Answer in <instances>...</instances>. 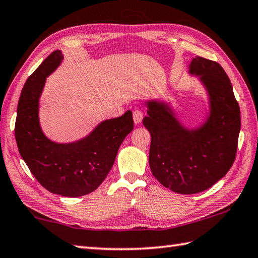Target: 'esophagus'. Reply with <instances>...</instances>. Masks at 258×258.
I'll list each match as a JSON object with an SVG mask.
<instances>
[{
  "label": "esophagus",
  "instance_id": "34e87169",
  "mask_svg": "<svg viewBox=\"0 0 258 258\" xmlns=\"http://www.w3.org/2000/svg\"><path fill=\"white\" fill-rule=\"evenodd\" d=\"M143 118H144V112L141 111V110H135L134 111V121L136 124L140 123L141 121H143Z\"/></svg>",
  "mask_w": 258,
  "mask_h": 258
}]
</instances>
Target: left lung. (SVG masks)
I'll use <instances>...</instances> for the list:
<instances>
[{"instance_id": "8db88e82", "label": "left lung", "mask_w": 258, "mask_h": 258, "mask_svg": "<svg viewBox=\"0 0 258 258\" xmlns=\"http://www.w3.org/2000/svg\"><path fill=\"white\" fill-rule=\"evenodd\" d=\"M189 73L198 76L209 98V115L187 129L161 101L147 102L143 122L151 135L149 165L162 186L178 194L206 190L226 175L237 152L240 110L232 83L219 63L194 57Z\"/></svg>"}]
</instances>
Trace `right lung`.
<instances>
[{
    "label": "right lung",
    "mask_w": 258,
    "mask_h": 258,
    "mask_svg": "<svg viewBox=\"0 0 258 258\" xmlns=\"http://www.w3.org/2000/svg\"><path fill=\"white\" fill-rule=\"evenodd\" d=\"M63 59L56 50L31 75L21 92L15 120L19 152L42 186L64 197L88 195L106 179L120 145L134 129L133 112L104 120L81 140L56 144L46 138L39 122V99L45 79Z\"/></svg>",
    "instance_id": "add662e5"
}]
</instances>
